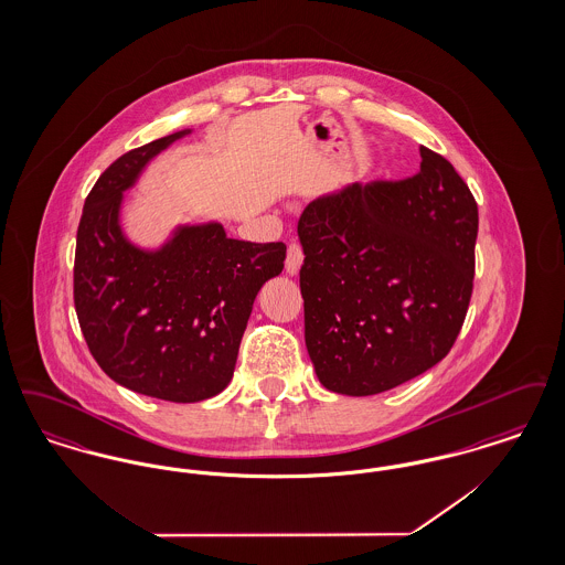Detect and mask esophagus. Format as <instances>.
Returning <instances> with one entry per match:
<instances>
[{"label":"esophagus","instance_id":"esophagus-1","mask_svg":"<svg viewBox=\"0 0 565 565\" xmlns=\"http://www.w3.org/2000/svg\"><path fill=\"white\" fill-rule=\"evenodd\" d=\"M305 260V254H302V247L298 243H290L288 245V256H286V273L288 275H296L300 270V265Z\"/></svg>","mask_w":565,"mask_h":565}]
</instances>
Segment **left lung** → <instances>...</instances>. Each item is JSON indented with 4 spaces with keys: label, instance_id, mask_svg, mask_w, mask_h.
<instances>
[{
    "label": "left lung",
    "instance_id": "8db88e82",
    "mask_svg": "<svg viewBox=\"0 0 565 565\" xmlns=\"http://www.w3.org/2000/svg\"><path fill=\"white\" fill-rule=\"evenodd\" d=\"M348 184L298 220L305 343L326 390L373 396L426 373L456 343L475 279L479 210L454 164Z\"/></svg>",
    "mask_w": 565,
    "mask_h": 565
}]
</instances>
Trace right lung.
I'll return each instance as SVG.
<instances>
[{
	"label": "right lung",
	"mask_w": 565,
	"mask_h": 565,
	"mask_svg": "<svg viewBox=\"0 0 565 565\" xmlns=\"http://www.w3.org/2000/svg\"><path fill=\"white\" fill-rule=\"evenodd\" d=\"M122 154L84 201L74 302L86 345L118 385L169 403H201L233 379L256 295L279 275L286 245L231 239L220 222L178 224L159 247L120 224L125 192L171 143Z\"/></svg>",
	"instance_id": "right-lung-1"
}]
</instances>
